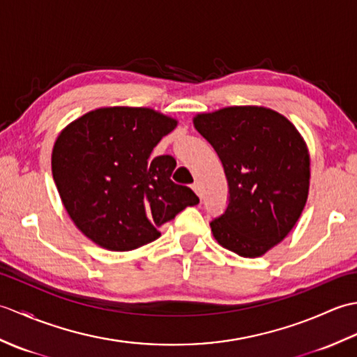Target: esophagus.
Here are the masks:
<instances>
[{"instance_id":"obj_1","label":"esophagus","mask_w":357,"mask_h":357,"mask_svg":"<svg viewBox=\"0 0 357 357\" xmlns=\"http://www.w3.org/2000/svg\"><path fill=\"white\" fill-rule=\"evenodd\" d=\"M192 188H193V192L199 196V198L202 199V192H201V187H199V184L198 183H195L193 185H192Z\"/></svg>"}]
</instances>
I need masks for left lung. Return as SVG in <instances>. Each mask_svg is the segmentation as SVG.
Listing matches in <instances>:
<instances>
[{"instance_id": "obj_1", "label": "left lung", "mask_w": 357, "mask_h": 357, "mask_svg": "<svg viewBox=\"0 0 357 357\" xmlns=\"http://www.w3.org/2000/svg\"><path fill=\"white\" fill-rule=\"evenodd\" d=\"M193 124L221 159L229 204L210 222L215 239L244 257L279 244L305 207L310 155L296 127L280 113L244 105L201 113Z\"/></svg>"}]
</instances>
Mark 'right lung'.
<instances>
[{"mask_svg": "<svg viewBox=\"0 0 357 357\" xmlns=\"http://www.w3.org/2000/svg\"><path fill=\"white\" fill-rule=\"evenodd\" d=\"M176 124L146 107H104L59 133L53 181L72 221L95 244L112 252L146 245L161 236L159 227L199 202L170 179L173 156L151 158Z\"/></svg>", "mask_w": 357, "mask_h": 357, "instance_id": "add662e5", "label": "right lung"}]
</instances>
